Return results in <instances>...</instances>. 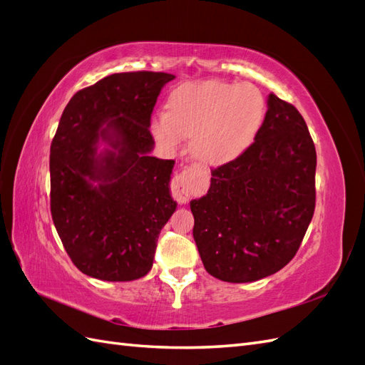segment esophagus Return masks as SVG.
<instances>
[{"mask_svg":"<svg viewBox=\"0 0 365 365\" xmlns=\"http://www.w3.org/2000/svg\"><path fill=\"white\" fill-rule=\"evenodd\" d=\"M170 189H172V196L180 204H185L187 201H189L190 195H192L190 182H189V173L181 172V173L176 175L173 181H172Z\"/></svg>","mask_w":365,"mask_h":365,"instance_id":"esophagus-1","label":"esophagus"}]
</instances>
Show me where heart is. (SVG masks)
Here are the masks:
<instances>
[{"label": "heart", "mask_w": 365, "mask_h": 365, "mask_svg": "<svg viewBox=\"0 0 365 365\" xmlns=\"http://www.w3.org/2000/svg\"><path fill=\"white\" fill-rule=\"evenodd\" d=\"M264 117V98L240 82H189L172 91L168 113L152 121L153 135L169 150L192 138V155L207 165L235 161L256 140Z\"/></svg>", "instance_id": "heart-1"}]
</instances>
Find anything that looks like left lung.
<instances>
[{"label":"left lung","mask_w":365,"mask_h":365,"mask_svg":"<svg viewBox=\"0 0 365 365\" xmlns=\"http://www.w3.org/2000/svg\"><path fill=\"white\" fill-rule=\"evenodd\" d=\"M317 152L297 108L275 94L252 145L212 172L190 201L204 268L230 283L280 271L300 248L315 210Z\"/></svg>","instance_id":"1"}]
</instances>
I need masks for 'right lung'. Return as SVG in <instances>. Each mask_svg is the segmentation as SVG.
Instances as JSON below:
<instances>
[{
  "label": "right lung",
  "mask_w": 365,
  "mask_h": 365,
  "mask_svg": "<svg viewBox=\"0 0 365 365\" xmlns=\"http://www.w3.org/2000/svg\"><path fill=\"white\" fill-rule=\"evenodd\" d=\"M173 79L115 73L77 91L63 109L50 149L51 217L70 259L90 277L130 282L152 268L176 202L169 192L175 161L149 155V126Z\"/></svg>",
  "instance_id": "add662e5"
}]
</instances>
